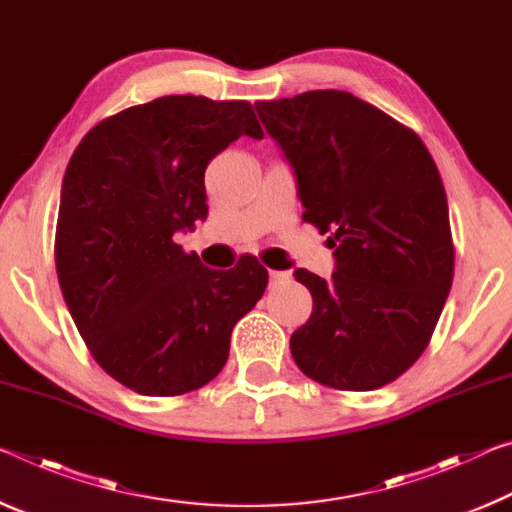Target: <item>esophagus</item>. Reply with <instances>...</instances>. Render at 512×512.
<instances>
[{
  "label": "esophagus",
  "mask_w": 512,
  "mask_h": 512,
  "mask_svg": "<svg viewBox=\"0 0 512 512\" xmlns=\"http://www.w3.org/2000/svg\"><path fill=\"white\" fill-rule=\"evenodd\" d=\"M269 278H271V285H280V282H285L291 278V273L287 271H269Z\"/></svg>",
  "instance_id": "esophagus-1"
}]
</instances>
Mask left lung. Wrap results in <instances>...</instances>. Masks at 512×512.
I'll return each mask as SVG.
<instances>
[{
  "mask_svg": "<svg viewBox=\"0 0 512 512\" xmlns=\"http://www.w3.org/2000/svg\"><path fill=\"white\" fill-rule=\"evenodd\" d=\"M294 168L303 221L330 232L335 273L294 275L314 307L291 335L316 383L369 392L392 383L431 342L453 282L444 184L419 136L346 91L257 102Z\"/></svg>",
  "mask_w": 512,
  "mask_h": 512,
  "instance_id": "1",
  "label": "left lung"
}]
</instances>
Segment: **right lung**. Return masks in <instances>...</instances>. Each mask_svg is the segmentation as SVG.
I'll list each match as a JSON object with an SVG mask.
<instances>
[{
    "mask_svg": "<svg viewBox=\"0 0 512 512\" xmlns=\"http://www.w3.org/2000/svg\"><path fill=\"white\" fill-rule=\"evenodd\" d=\"M243 134L264 139L248 102L166 95L104 118L70 157L59 285L95 362L134 392L180 396L214 380L232 328L264 296L257 257L214 271L173 241L207 218L205 168Z\"/></svg>",
    "mask_w": 512,
    "mask_h": 512,
    "instance_id": "1",
    "label": "right lung"
}]
</instances>
